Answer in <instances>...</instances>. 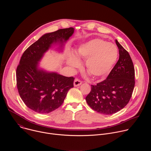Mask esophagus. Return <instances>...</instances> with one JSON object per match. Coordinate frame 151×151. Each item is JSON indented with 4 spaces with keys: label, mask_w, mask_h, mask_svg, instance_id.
<instances>
[{
    "label": "esophagus",
    "mask_w": 151,
    "mask_h": 151,
    "mask_svg": "<svg viewBox=\"0 0 151 151\" xmlns=\"http://www.w3.org/2000/svg\"><path fill=\"white\" fill-rule=\"evenodd\" d=\"M82 83V81L79 79H76L74 81V86L75 87H77V86H79Z\"/></svg>",
    "instance_id": "esophagus-1"
}]
</instances>
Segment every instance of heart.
I'll use <instances>...</instances> for the list:
<instances>
[{"label":"heart","mask_w":151,"mask_h":151,"mask_svg":"<svg viewBox=\"0 0 151 151\" xmlns=\"http://www.w3.org/2000/svg\"><path fill=\"white\" fill-rule=\"evenodd\" d=\"M76 56L70 54L69 65L73 68L80 66L79 59L86 60L85 67L93 78H101L108 75L118 57L117 47L101 39H94L81 45L75 52Z\"/></svg>","instance_id":"obj_1"}]
</instances>
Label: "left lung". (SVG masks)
Masks as SVG:
<instances>
[{
  "mask_svg": "<svg viewBox=\"0 0 151 151\" xmlns=\"http://www.w3.org/2000/svg\"><path fill=\"white\" fill-rule=\"evenodd\" d=\"M119 60L107 78L91 85L85 99L91 108L100 114L111 115L119 111L130 101L135 85V70L131 57L116 40Z\"/></svg>",
  "mask_w": 151,
  "mask_h": 151,
  "instance_id": "obj_1",
  "label": "left lung"
}]
</instances>
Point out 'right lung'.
Segmentation results:
<instances>
[{
	"mask_svg": "<svg viewBox=\"0 0 151 151\" xmlns=\"http://www.w3.org/2000/svg\"><path fill=\"white\" fill-rule=\"evenodd\" d=\"M74 29H59L47 33L31 45L23 54L17 68V86L20 97L32 111L48 114L63 104L75 78L38 70L37 62L54 42L67 40Z\"/></svg>",
	"mask_w": 151,
	"mask_h": 151,
	"instance_id": "right-lung-1",
	"label": "right lung"
}]
</instances>
